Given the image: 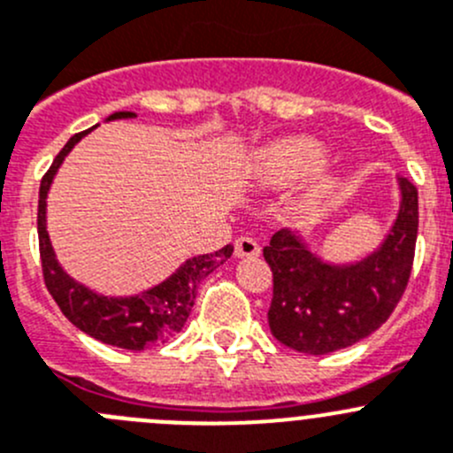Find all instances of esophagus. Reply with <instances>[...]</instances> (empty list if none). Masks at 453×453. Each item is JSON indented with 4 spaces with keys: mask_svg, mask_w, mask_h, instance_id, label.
Returning <instances> with one entry per match:
<instances>
[{
    "mask_svg": "<svg viewBox=\"0 0 453 453\" xmlns=\"http://www.w3.org/2000/svg\"><path fill=\"white\" fill-rule=\"evenodd\" d=\"M260 256V244L253 238L235 240V257H257Z\"/></svg>",
    "mask_w": 453,
    "mask_h": 453,
    "instance_id": "obj_1",
    "label": "esophagus"
}]
</instances>
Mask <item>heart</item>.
<instances>
[{
	"label": "heart",
	"mask_w": 453,
	"mask_h": 453,
	"mask_svg": "<svg viewBox=\"0 0 453 453\" xmlns=\"http://www.w3.org/2000/svg\"><path fill=\"white\" fill-rule=\"evenodd\" d=\"M326 162V149L320 140L309 135H288L269 142L249 155L244 180L257 191H273L309 178ZM335 191V182L325 175L318 178L294 200V211L313 215L325 209Z\"/></svg>",
	"instance_id": "obj_1"
}]
</instances>
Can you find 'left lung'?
<instances>
[{
  "label": "left lung",
  "mask_w": 453,
  "mask_h": 453,
  "mask_svg": "<svg viewBox=\"0 0 453 453\" xmlns=\"http://www.w3.org/2000/svg\"><path fill=\"white\" fill-rule=\"evenodd\" d=\"M400 206L380 247L353 262H331L298 231L265 247L273 273L269 326L275 340L309 356L351 347L378 329L409 282L418 235V191L395 178Z\"/></svg>",
  "instance_id": "obj_1"
}]
</instances>
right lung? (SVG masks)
Segmentation results:
<instances>
[{
  "instance_id": "add662e5",
  "label": "right lung",
  "mask_w": 453,
  "mask_h": 453,
  "mask_svg": "<svg viewBox=\"0 0 453 453\" xmlns=\"http://www.w3.org/2000/svg\"><path fill=\"white\" fill-rule=\"evenodd\" d=\"M133 118H137V115L131 113V111H115L104 122ZM93 128L73 135L66 142V146L59 150L49 173L42 180L40 209H37L42 269H44V280L50 296L55 298L58 307L62 309L64 316L77 329L104 344L128 349V351H142L150 344H159L175 338L184 329L193 303H196L197 287H200L206 275L213 273L219 265H224L234 256V244H226V247L215 253L188 257L169 278L133 296H104L73 278L55 256L49 226H46V209H49V193L59 166L64 165V159L71 153L73 146L81 137L88 135Z\"/></svg>"
}]
</instances>
